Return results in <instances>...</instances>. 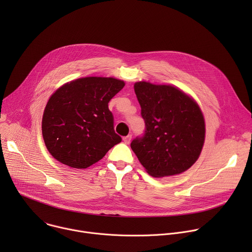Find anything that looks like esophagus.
<instances>
[{"label":"esophagus","instance_id":"esophagus-1","mask_svg":"<svg viewBox=\"0 0 252 252\" xmlns=\"http://www.w3.org/2000/svg\"><path fill=\"white\" fill-rule=\"evenodd\" d=\"M123 140H124L125 143H126V145H128V143H129L130 140H131V134H128V135L125 136V137L123 138Z\"/></svg>","mask_w":252,"mask_h":252}]
</instances>
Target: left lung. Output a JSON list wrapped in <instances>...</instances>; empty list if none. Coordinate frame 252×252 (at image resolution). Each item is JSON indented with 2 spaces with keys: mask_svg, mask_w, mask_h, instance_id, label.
I'll return each instance as SVG.
<instances>
[{
  "mask_svg": "<svg viewBox=\"0 0 252 252\" xmlns=\"http://www.w3.org/2000/svg\"><path fill=\"white\" fill-rule=\"evenodd\" d=\"M145 134L130 148L149 174L163 177L188 170L199 158L205 125L198 104L172 86L134 84Z\"/></svg>",
  "mask_w": 252,
  "mask_h": 252,
  "instance_id": "8db88e82",
  "label": "left lung"
}]
</instances>
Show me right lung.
Wrapping results in <instances>:
<instances>
[{"label": "right lung", "instance_id": "right-lung-1", "mask_svg": "<svg viewBox=\"0 0 252 252\" xmlns=\"http://www.w3.org/2000/svg\"><path fill=\"white\" fill-rule=\"evenodd\" d=\"M124 87V81L114 78L87 77L58 89L42 121L49 153L74 168H87L101 159L122 141L107 104Z\"/></svg>", "mask_w": 252, "mask_h": 252}]
</instances>
